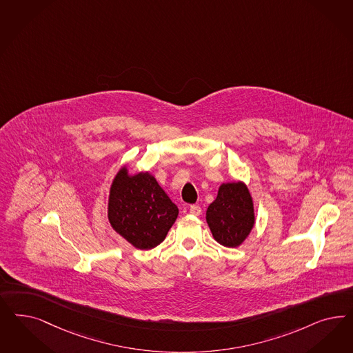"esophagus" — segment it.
Listing matches in <instances>:
<instances>
[{
	"instance_id": "esophagus-1",
	"label": "esophagus",
	"mask_w": 353,
	"mask_h": 353,
	"mask_svg": "<svg viewBox=\"0 0 353 353\" xmlns=\"http://www.w3.org/2000/svg\"><path fill=\"white\" fill-rule=\"evenodd\" d=\"M190 213L192 216H200L201 214V208L199 205H191L190 206Z\"/></svg>"
}]
</instances>
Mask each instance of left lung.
Here are the masks:
<instances>
[{"label": "left lung", "mask_w": 353, "mask_h": 353, "mask_svg": "<svg viewBox=\"0 0 353 353\" xmlns=\"http://www.w3.org/2000/svg\"><path fill=\"white\" fill-rule=\"evenodd\" d=\"M206 223L221 245H241L256 223L253 197L247 184L241 181L222 183L216 200L206 209Z\"/></svg>", "instance_id": "1"}]
</instances>
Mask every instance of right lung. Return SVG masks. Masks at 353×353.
Masks as SVG:
<instances>
[{
  "label": "right lung",
  "mask_w": 353,
  "mask_h": 353,
  "mask_svg": "<svg viewBox=\"0 0 353 353\" xmlns=\"http://www.w3.org/2000/svg\"><path fill=\"white\" fill-rule=\"evenodd\" d=\"M179 214L178 206L149 171H117L108 199V219L117 234L137 250L161 244Z\"/></svg>",
  "instance_id": "right-lung-1"
}]
</instances>
